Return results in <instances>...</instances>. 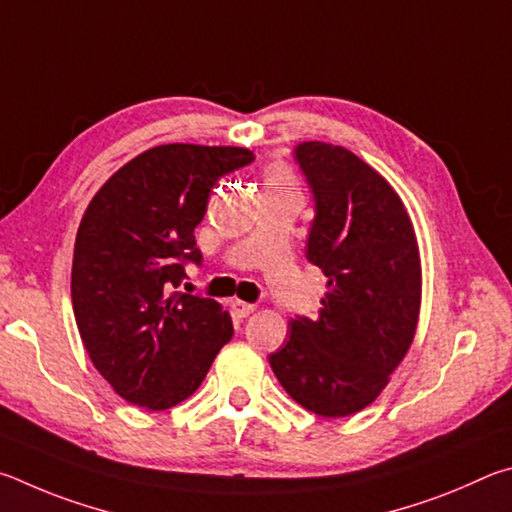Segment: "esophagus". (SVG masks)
Listing matches in <instances>:
<instances>
[{"label": "esophagus", "instance_id": "obj_1", "mask_svg": "<svg viewBox=\"0 0 512 512\" xmlns=\"http://www.w3.org/2000/svg\"><path fill=\"white\" fill-rule=\"evenodd\" d=\"M231 310H233V315L242 319V317H249L256 308L251 306V303H245V301H233L231 303Z\"/></svg>", "mask_w": 512, "mask_h": 512}]
</instances>
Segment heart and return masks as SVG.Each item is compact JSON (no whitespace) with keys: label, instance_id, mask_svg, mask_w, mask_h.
<instances>
[{"label":"heart","instance_id":"heart-1","mask_svg":"<svg viewBox=\"0 0 512 512\" xmlns=\"http://www.w3.org/2000/svg\"><path fill=\"white\" fill-rule=\"evenodd\" d=\"M267 184H290V175L279 168L270 175V182H267Z\"/></svg>","mask_w":512,"mask_h":512}]
</instances>
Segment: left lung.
<instances>
[{
	"instance_id": "1",
	"label": "left lung",
	"mask_w": 512,
	"mask_h": 512,
	"mask_svg": "<svg viewBox=\"0 0 512 512\" xmlns=\"http://www.w3.org/2000/svg\"><path fill=\"white\" fill-rule=\"evenodd\" d=\"M315 200L306 258L328 279L317 319H290L270 366L317 416L369 407L407 355L420 312V256L398 193L351 150L324 141L294 148Z\"/></svg>"
}]
</instances>
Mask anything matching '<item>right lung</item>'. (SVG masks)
I'll use <instances>...</instances> for the list:
<instances>
[{
  "mask_svg": "<svg viewBox=\"0 0 512 512\" xmlns=\"http://www.w3.org/2000/svg\"><path fill=\"white\" fill-rule=\"evenodd\" d=\"M254 152L168 143L107 179L80 220L71 301L96 371L123 400L161 411L200 387L233 335L218 301L177 292L202 265L193 231L222 175Z\"/></svg>",
  "mask_w": 512,
  "mask_h": 512,
  "instance_id": "add662e5",
  "label": "right lung"
}]
</instances>
